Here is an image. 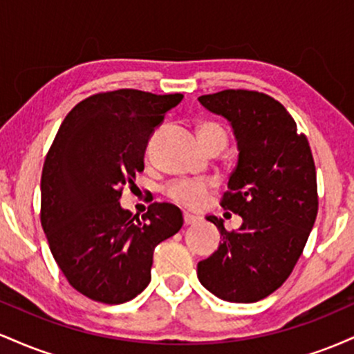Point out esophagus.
Segmentation results:
<instances>
[{"label": "esophagus", "instance_id": "obj_1", "mask_svg": "<svg viewBox=\"0 0 354 354\" xmlns=\"http://www.w3.org/2000/svg\"><path fill=\"white\" fill-rule=\"evenodd\" d=\"M183 221H185V226H189V225H194V223H198V218L193 216V214L185 213L183 214Z\"/></svg>", "mask_w": 354, "mask_h": 354}]
</instances>
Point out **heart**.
<instances>
[{"label":"heart","instance_id":"1","mask_svg":"<svg viewBox=\"0 0 354 354\" xmlns=\"http://www.w3.org/2000/svg\"><path fill=\"white\" fill-rule=\"evenodd\" d=\"M198 136L203 146H208L211 143H223L226 145V133L218 123L206 121L201 123L198 128ZM211 185L208 181H196V180H176L168 183L165 186V194L173 203L183 206V208L196 209L205 205L208 198Z\"/></svg>","mask_w":354,"mask_h":354}]
</instances>
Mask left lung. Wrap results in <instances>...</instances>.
I'll return each mask as SVG.
<instances>
[{
    "label": "left lung",
    "instance_id": "8db88e82",
    "mask_svg": "<svg viewBox=\"0 0 354 354\" xmlns=\"http://www.w3.org/2000/svg\"><path fill=\"white\" fill-rule=\"evenodd\" d=\"M198 101L233 128L239 154L221 206L243 218L236 231L206 218L223 241L198 263V279L225 301H259L291 274L318 214L310 143L286 108L265 93L225 89Z\"/></svg>",
    "mask_w": 354,
    "mask_h": 354
}]
</instances>
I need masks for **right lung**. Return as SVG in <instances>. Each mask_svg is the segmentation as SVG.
<instances>
[{
  "mask_svg": "<svg viewBox=\"0 0 354 354\" xmlns=\"http://www.w3.org/2000/svg\"><path fill=\"white\" fill-rule=\"evenodd\" d=\"M183 95L116 89L83 100L61 123L41 174V226L68 283L95 301L121 304L151 281L153 251L183 226L169 203L141 216L120 205L145 169L154 128Z\"/></svg>",
  "mask_w": 354,
  "mask_h": 354,
  "instance_id": "obj_1",
  "label": "right lung"
}]
</instances>
